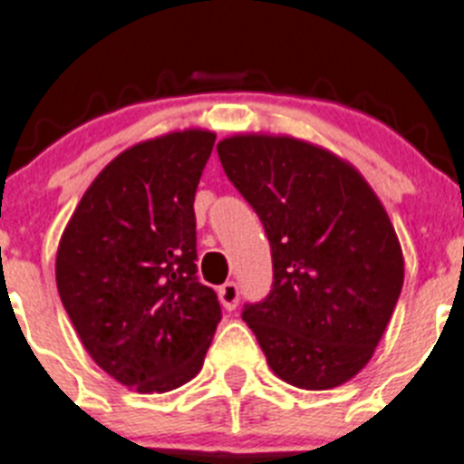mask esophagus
Here are the masks:
<instances>
[{
	"instance_id": "esophagus-1",
	"label": "esophagus",
	"mask_w": 464,
	"mask_h": 464,
	"mask_svg": "<svg viewBox=\"0 0 464 464\" xmlns=\"http://www.w3.org/2000/svg\"><path fill=\"white\" fill-rule=\"evenodd\" d=\"M218 296L220 301H223L225 310H235L237 304H239V285L229 280V283H225L223 287H220Z\"/></svg>"
}]
</instances>
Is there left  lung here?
<instances>
[{
	"instance_id": "1",
	"label": "left lung",
	"mask_w": 464,
	"mask_h": 464,
	"mask_svg": "<svg viewBox=\"0 0 464 464\" xmlns=\"http://www.w3.org/2000/svg\"><path fill=\"white\" fill-rule=\"evenodd\" d=\"M216 149L271 244V292L241 313L266 363L299 389L345 384L371 361L405 278L380 198L347 160L304 140L232 135Z\"/></svg>"
}]
</instances>
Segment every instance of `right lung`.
Returning a JSON list of instances; mask_svg holds the SVG:
<instances>
[{"mask_svg":"<svg viewBox=\"0 0 464 464\" xmlns=\"http://www.w3.org/2000/svg\"><path fill=\"white\" fill-rule=\"evenodd\" d=\"M214 142L188 129L121 151L59 241L57 290L84 350L138 393L193 380L220 322L218 296L195 276L193 202Z\"/></svg>","mask_w":464,"mask_h":464,"instance_id":"right-lung-1","label":"right lung"}]
</instances>
